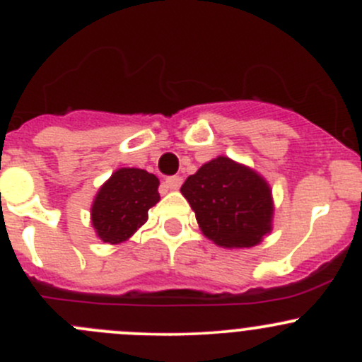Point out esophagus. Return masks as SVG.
<instances>
[{"label":"esophagus","mask_w":362,"mask_h":362,"mask_svg":"<svg viewBox=\"0 0 362 362\" xmlns=\"http://www.w3.org/2000/svg\"><path fill=\"white\" fill-rule=\"evenodd\" d=\"M164 185H166V189H170V191H177V189L182 185V177H178V175H175V177H168L166 180H164Z\"/></svg>","instance_id":"obj_1"}]
</instances>
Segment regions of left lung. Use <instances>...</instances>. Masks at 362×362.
<instances>
[{
  "label": "left lung",
  "mask_w": 362,
  "mask_h": 362,
  "mask_svg": "<svg viewBox=\"0 0 362 362\" xmlns=\"http://www.w3.org/2000/svg\"><path fill=\"white\" fill-rule=\"evenodd\" d=\"M180 192L203 235L222 249H250L272 233V187L245 164L218 156L187 177Z\"/></svg>",
  "instance_id": "8db88e82"
}]
</instances>
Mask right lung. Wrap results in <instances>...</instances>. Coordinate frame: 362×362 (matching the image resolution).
<instances>
[{"label":"right lung","mask_w":362,"mask_h":362,"mask_svg":"<svg viewBox=\"0 0 362 362\" xmlns=\"http://www.w3.org/2000/svg\"><path fill=\"white\" fill-rule=\"evenodd\" d=\"M159 178L140 168H119L100 187L90 204V222L105 243L127 242L159 203Z\"/></svg>","instance_id":"obj_1"}]
</instances>
